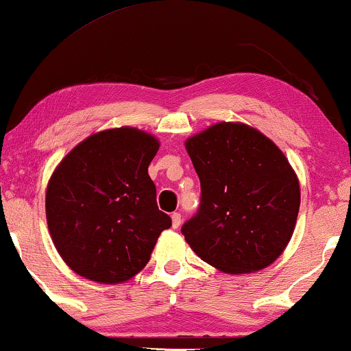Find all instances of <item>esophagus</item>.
Returning a JSON list of instances; mask_svg holds the SVG:
<instances>
[{
	"instance_id": "esophagus-1",
	"label": "esophagus",
	"mask_w": 351,
	"mask_h": 351,
	"mask_svg": "<svg viewBox=\"0 0 351 351\" xmlns=\"http://www.w3.org/2000/svg\"><path fill=\"white\" fill-rule=\"evenodd\" d=\"M171 217H172V228H179L180 223H182L180 213H174L171 215Z\"/></svg>"
}]
</instances>
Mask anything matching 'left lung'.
Instances as JSON below:
<instances>
[{
    "label": "left lung",
    "instance_id": "8db88e82",
    "mask_svg": "<svg viewBox=\"0 0 351 351\" xmlns=\"http://www.w3.org/2000/svg\"><path fill=\"white\" fill-rule=\"evenodd\" d=\"M201 184L199 208L182 225L196 256L225 273L262 270L294 232L299 180L256 129L219 123L185 143Z\"/></svg>",
    "mask_w": 351,
    "mask_h": 351
}]
</instances>
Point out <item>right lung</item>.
<instances>
[{
	"instance_id": "obj_1",
	"label": "right lung",
	"mask_w": 351,
	"mask_h": 351,
	"mask_svg": "<svg viewBox=\"0 0 351 351\" xmlns=\"http://www.w3.org/2000/svg\"><path fill=\"white\" fill-rule=\"evenodd\" d=\"M160 143L134 128L108 129L76 145L52 174L47 227L57 251L78 275L126 281L150 261L169 215L158 209L148 166Z\"/></svg>"
}]
</instances>
